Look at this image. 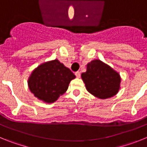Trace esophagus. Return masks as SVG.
I'll return each instance as SVG.
<instances>
[{
	"label": "esophagus",
	"instance_id": "1",
	"mask_svg": "<svg viewBox=\"0 0 147 147\" xmlns=\"http://www.w3.org/2000/svg\"><path fill=\"white\" fill-rule=\"evenodd\" d=\"M75 75H76V76L77 78H80V76H81V73H80V71H76V72L75 73Z\"/></svg>",
	"mask_w": 147,
	"mask_h": 147
}]
</instances>
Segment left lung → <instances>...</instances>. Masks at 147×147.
I'll use <instances>...</instances> for the list:
<instances>
[{
  "label": "left lung",
  "mask_w": 147,
  "mask_h": 147,
  "mask_svg": "<svg viewBox=\"0 0 147 147\" xmlns=\"http://www.w3.org/2000/svg\"><path fill=\"white\" fill-rule=\"evenodd\" d=\"M82 79L88 91L102 99L115 96L120 88L119 74L99 59L87 65V71L82 74Z\"/></svg>",
  "instance_id": "obj_1"
}]
</instances>
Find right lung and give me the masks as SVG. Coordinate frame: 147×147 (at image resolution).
<instances>
[{
  "mask_svg": "<svg viewBox=\"0 0 147 147\" xmlns=\"http://www.w3.org/2000/svg\"><path fill=\"white\" fill-rule=\"evenodd\" d=\"M75 77L69 68L58 59H54L34 70L28 84L35 97L47 103H52L65 93L70 82Z\"/></svg>",
  "mask_w": 147,
  "mask_h": 147,
  "instance_id": "1",
  "label": "right lung"
}]
</instances>
